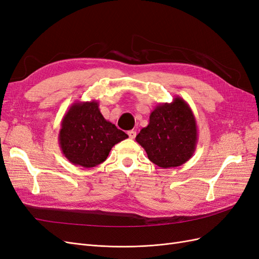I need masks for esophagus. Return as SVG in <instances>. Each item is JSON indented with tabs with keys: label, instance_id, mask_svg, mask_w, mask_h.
<instances>
[{
	"label": "esophagus",
	"instance_id": "1",
	"mask_svg": "<svg viewBox=\"0 0 259 259\" xmlns=\"http://www.w3.org/2000/svg\"><path fill=\"white\" fill-rule=\"evenodd\" d=\"M127 134H128V137L131 139H134L136 137V132L135 131H128Z\"/></svg>",
	"mask_w": 259,
	"mask_h": 259
}]
</instances>
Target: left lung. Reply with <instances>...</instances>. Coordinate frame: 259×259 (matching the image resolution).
Returning a JSON list of instances; mask_svg holds the SVG:
<instances>
[{
    "mask_svg": "<svg viewBox=\"0 0 259 259\" xmlns=\"http://www.w3.org/2000/svg\"><path fill=\"white\" fill-rule=\"evenodd\" d=\"M136 142L155 165L162 168L183 165L193 155L198 143L197 121L191 108L178 96L170 104H159Z\"/></svg>",
    "mask_w": 259,
    "mask_h": 259,
    "instance_id": "8db88e82",
    "label": "left lung"
}]
</instances>
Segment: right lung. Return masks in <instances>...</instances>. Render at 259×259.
Wrapping results in <instances>:
<instances>
[{
  "label": "right lung",
  "instance_id": "right-lung-1",
  "mask_svg": "<svg viewBox=\"0 0 259 259\" xmlns=\"http://www.w3.org/2000/svg\"><path fill=\"white\" fill-rule=\"evenodd\" d=\"M58 142L74 165L91 168L103 163L114 145L127 134L107 121L96 100L76 101L62 117Z\"/></svg>",
  "mask_w": 259,
  "mask_h": 259
}]
</instances>
